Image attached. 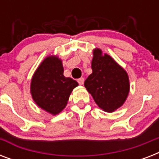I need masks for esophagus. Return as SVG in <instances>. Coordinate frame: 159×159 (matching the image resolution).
<instances>
[{"label": "esophagus", "mask_w": 159, "mask_h": 159, "mask_svg": "<svg viewBox=\"0 0 159 159\" xmlns=\"http://www.w3.org/2000/svg\"><path fill=\"white\" fill-rule=\"evenodd\" d=\"M77 82H78L80 85H82L84 83V78H83V77H81L79 79H77Z\"/></svg>", "instance_id": "obj_1"}]
</instances>
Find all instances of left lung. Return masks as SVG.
Returning a JSON list of instances; mask_svg holds the SVG:
<instances>
[{"mask_svg": "<svg viewBox=\"0 0 159 159\" xmlns=\"http://www.w3.org/2000/svg\"><path fill=\"white\" fill-rule=\"evenodd\" d=\"M92 73L84 82L85 87L100 108L113 112L125 102L129 91L126 72L108 54H102L97 48L93 51Z\"/></svg>", "mask_w": 159, "mask_h": 159, "instance_id": "1", "label": "left lung"}]
</instances>
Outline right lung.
<instances>
[{"label":"right lung","mask_w":159,"mask_h":159,"mask_svg":"<svg viewBox=\"0 0 159 159\" xmlns=\"http://www.w3.org/2000/svg\"><path fill=\"white\" fill-rule=\"evenodd\" d=\"M78 86L75 80L63 76L62 61L48 57L36 70L31 81V94L39 107L53 115L65 108L72 90Z\"/></svg>","instance_id":"1"}]
</instances>
